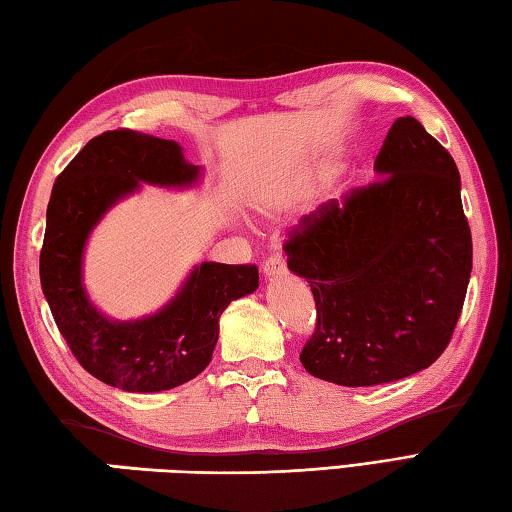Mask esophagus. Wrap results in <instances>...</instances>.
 Instances as JSON below:
<instances>
[{
	"instance_id": "34e87169",
	"label": "esophagus",
	"mask_w": 512,
	"mask_h": 512,
	"mask_svg": "<svg viewBox=\"0 0 512 512\" xmlns=\"http://www.w3.org/2000/svg\"><path fill=\"white\" fill-rule=\"evenodd\" d=\"M262 273H264V277L266 280H271V277H277V275H284L286 273V262H284V257L282 255H271L264 262V266H262Z\"/></svg>"
}]
</instances>
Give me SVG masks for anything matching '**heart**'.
<instances>
[{"instance_id": "heart-1", "label": "heart", "mask_w": 512, "mask_h": 512, "mask_svg": "<svg viewBox=\"0 0 512 512\" xmlns=\"http://www.w3.org/2000/svg\"><path fill=\"white\" fill-rule=\"evenodd\" d=\"M340 172V163L338 161H327L322 163L318 170H315V179L318 181H327L331 176H336ZM300 185H284L282 190H275V192H266L259 203H262V208L266 212H273L275 208H282L286 203H291L295 197H300Z\"/></svg>"}]
</instances>
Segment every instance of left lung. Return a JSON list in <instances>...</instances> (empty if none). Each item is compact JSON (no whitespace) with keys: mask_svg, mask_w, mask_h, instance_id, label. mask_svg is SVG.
<instances>
[{"mask_svg":"<svg viewBox=\"0 0 512 512\" xmlns=\"http://www.w3.org/2000/svg\"><path fill=\"white\" fill-rule=\"evenodd\" d=\"M374 172L378 183L324 203L284 246L318 309L302 365L345 387L430 367L457 327L472 271L457 163L416 118L392 125Z\"/></svg>","mask_w":512,"mask_h":512,"instance_id":"left-lung-1","label":"left lung"}]
</instances>
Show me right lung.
Masks as SVG:
<instances>
[{
	"label": "right lung",
	"mask_w": 512,
	"mask_h": 512,
	"mask_svg": "<svg viewBox=\"0 0 512 512\" xmlns=\"http://www.w3.org/2000/svg\"><path fill=\"white\" fill-rule=\"evenodd\" d=\"M203 167L159 136L114 129L82 147L55 179L40 253L42 293L73 356L91 376L132 394L179 387L208 367L219 318L232 300L257 291V266L201 262L159 311L114 320L91 302L82 280L85 248L107 212L143 185L185 190Z\"/></svg>",
	"instance_id": "obj_1"
}]
</instances>
